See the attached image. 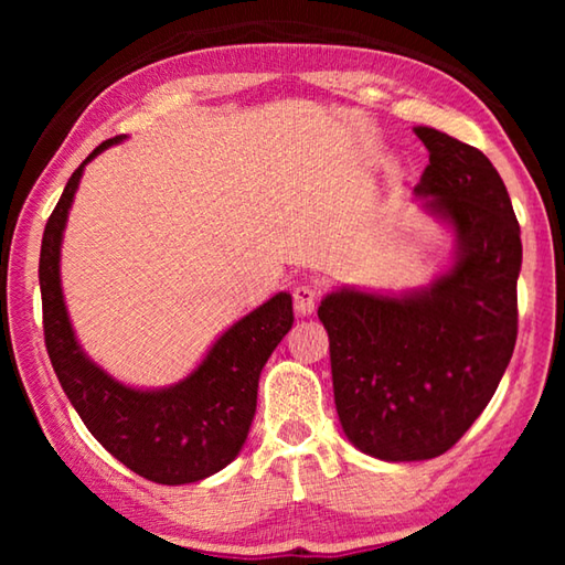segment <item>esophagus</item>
Instances as JSON below:
<instances>
[{
	"label": "esophagus",
	"instance_id": "esophagus-1",
	"mask_svg": "<svg viewBox=\"0 0 565 565\" xmlns=\"http://www.w3.org/2000/svg\"><path fill=\"white\" fill-rule=\"evenodd\" d=\"M317 301H319V289L313 284L303 281L294 289V309L299 317H309V313H313Z\"/></svg>",
	"mask_w": 565,
	"mask_h": 565
}]
</instances>
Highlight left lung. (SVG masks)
Returning a JSON list of instances; mask_svg holds the SVG:
<instances>
[{"mask_svg": "<svg viewBox=\"0 0 565 565\" xmlns=\"http://www.w3.org/2000/svg\"><path fill=\"white\" fill-rule=\"evenodd\" d=\"M428 167L414 194L454 232V262L401 294L337 289L319 306L343 434L381 461H426L461 438L499 388L519 333L521 226L489 157L416 127Z\"/></svg>", "mask_w": 565, "mask_h": 565, "instance_id": "obj_1", "label": "left lung"}]
</instances>
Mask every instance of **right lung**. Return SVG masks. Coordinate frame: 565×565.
I'll return each mask as SVG.
<instances>
[{
    "label": "right lung",
    "instance_id": "1",
    "mask_svg": "<svg viewBox=\"0 0 565 565\" xmlns=\"http://www.w3.org/2000/svg\"><path fill=\"white\" fill-rule=\"evenodd\" d=\"M124 139L127 134L102 141L82 161L46 222L40 254L46 353L84 426L117 461L154 483H196L242 451L264 363L294 323L291 294H274L238 319L212 343L204 361L171 386L134 388L94 363L76 341L64 303L62 238L84 167Z\"/></svg>",
    "mask_w": 565,
    "mask_h": 565
}]
</instances>
